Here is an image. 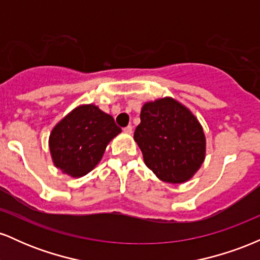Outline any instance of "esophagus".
Here are the masks:
<instances>
[{"label": "esophagus", "mask_w": 260, "mask_h": 260, "mask_svg": "<svg viewBox=\"0 0 260 260\" xmlns=\"http://www.w3.org/2000/svg\"><path fill=\"white\" fill-rule=\"evenodd\" d=\"M123 131H124V133H127V134H131L132 133V131H133V128H132V126H127V127H124L123 128Z\"/></svg>", "instance_id": "34e87169"}]
</instances>
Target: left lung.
Segmentation results:
<instances>
[{
  "label": "left lung",
  "instance_id": "1",
  "mask_svg": "<svg viewBox=\"0 0 260 260\" xmlns=\"http://www.w3.org/2000/svg\"><path fill=\"white\" fill-rule=\"evenodd\" d=\"M134 140L145 165L168 183L190 180L205 159V136L201 123L172 98L143 105Z\"/></svg>",
  "mask_w": 260,
  "mask_h": 260
}]
</instances>
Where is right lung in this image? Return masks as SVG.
Here are the masks:
<instances>
[{"instance_id":"1","label":"right lung","mask_w":260,"mask_h":260,"mask_svg":"<svg viewBox=\"0 0 260 260\" xmlns=\"http://www.w3.org/2000/svg\"><path fill=\"white\" fill-rule=\"evenodd\" d=\"M121 133L112 116L98 106L80 105L53 127L49 147L53 164L71 177H82L98 164L110 140Z\"/></svg>"}]
</instances>
